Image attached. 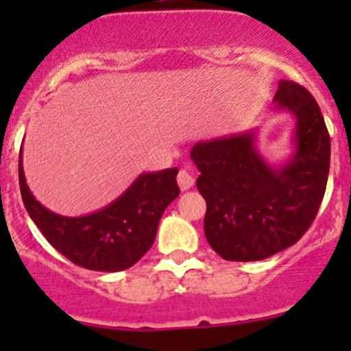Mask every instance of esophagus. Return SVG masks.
<instances>
[{"label": "esophagus", "instance_id": "obj_1", "mask_svg": "<svg viewBox=\"0 0 351 351\" xmlns=\"http://www.w3.org/2000/svg\"><path fill=\"white\" fill-rule=\"evenodd\" d=\"M176 180H178V185H180V189H182V190L192 189L193 183H195V178H193L192 171H190V169H186V168L180 169L178 178H176Z\"/></svg>", "mask_w": 351, "mask_h": 351}]
</instances>
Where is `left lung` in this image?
Listing matches in <instances>:
<instances>
[{"instance_id": "obj_1", "label": "left lung", "mask_w": 351, "mask_h": 351, "mask_svg": "<svg viewBox=\"0 0 351 351\" xmlns=\"http://www.w3.org/2000/svg\"><path fill=\"white\" fill-rule=\"evenodd\" d=\"M277 112L293 117L292 154L270 162L260 153L258 129L198 141L190 158L200 171L205 238L228 261H258L292 246L319 210L329 173L331 143L313 95L280 80Z\"/></svg>"}]
</instances>
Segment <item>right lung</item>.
<instances>
[{"label":"right lung","instance_id":"1","mask_svg":"<svg viewBox=\"0 0 351 351\" xmlns=\"http://www.w3.org/2000/svg\"><path fill=\"white\" fill-rule=\"evenodd\" d=\"M20 149L19 178L25 208L42 234L74 265L97 271H122L153 246L159 219L180 195L178 168L141 173L129 189L91 214L67 217L40 204L30 192Z\"/></svg>","mask_w":351,"mask_h":351}]
</instances>
